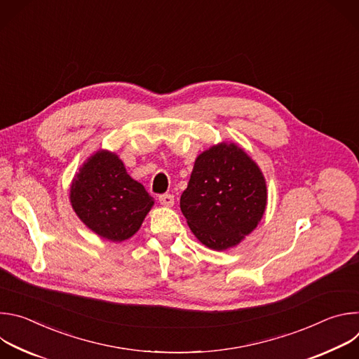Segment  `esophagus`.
I'll list each match as a JSON object with an SVG mask.
<instances>
[{
    "label": "esophagus",
    "mask_w": 359,
    "mask_h": 359,
    "mask_svg": "<svg viewBox=\"0 0 359 359\" xmlns=\"http://www.w3.org/2000/svg\"><path fill=\"white\" fill-rule=\"evenodd\" d=\"M159 201H161L162 206H165V208H172L173 204H175V196L170 194V193L162 194V196H159Z\"/></svg>",
    "instance_id": "1"
}]
</instances>
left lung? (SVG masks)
I'll return each mask as SVG.
<instances>
[{
  "label": "left lung",
  "mask_w": 359,
  "mask_h": 359,
  "mask_svg": "<svg viewBox=\"0 0 359 359\" xmlns=\"http://www.w3.org/2000/svg\"><path fill=\"white\" fill-rule=\"evenodd\" d=\"M266 206L264 175L234 142H222L200 153L180 197L191 233L216 251L240 244L259 226Z\"/></svg>",
  "instance_id": "8db88e82"
}]
</instances>
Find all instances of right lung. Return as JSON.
<instances>
[{
    "label": "right lung",
    "mask_w": 359,
    "mask_h": 359,
    "mask_svg": "<svg viewBox=\"0 0 359 359\" xmlns=\"http://www.w3.org/2000/svg\"><path fill=\"white\" fill-rule=\"evenodd\" d=\"M72 209L95 234L114 243L130 238L155 204L132 179L115 151L99 149L79 168L69 187Z\"/></svg>",
    "instance_id": "obj_1"
}]
</instances>
